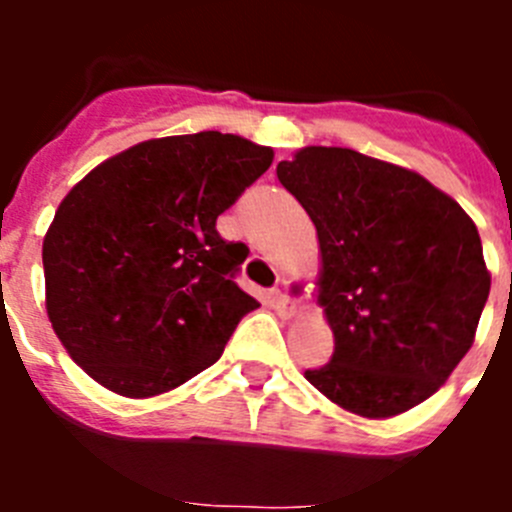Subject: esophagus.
Here are the masks:
<instances>
[{
    "mask_svg": "<svg viewBox=\"0 0 512 512\" xmlns=\"http://www.w3.org/2000/svg\"><path fill=\"white\" fill-rule=\"evenodd\" d=\"M271 302H274L277 312L284 315V318H292V315H295V300H292L284 289H274V292H271Z\"/></svg>",
    "mask_w": 512,
    "mask_h": 512,
    "instance_id": "34e87169",
    "label": "esophagus"
}]
</instances>
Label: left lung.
I'll use <instances>...</instances> for the list:
<instances>
[{"label":"left lung","instance_id":"left-lung-1","mask_svg":"<svg viewBox=\"0 0 512 512\" xmlns=\"http://www.w3.org/2000/svg\"><path fill=\"white\" fill-rule=\"evenodd\" d=\"M277 176L318 230V302L336 338L307 382L364 418L428 400L472 348L490 295L472 217L415 171L351 148H302Z\"/></svg>","mask_w":512,"mask_h":512}]
</instances>
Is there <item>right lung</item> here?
Instances as JSON below:
<instances>
[{"mask_svg":"<svg viewBox=\"0 0 512 512\" xmlns=\"http://www.w3.org/2000/svg\"><path fill=\"white\" fill-rule=\"evenodd\" d=\"M274 151L205 130L138 143L89 171L43 241L45 310L71 359L122 397H153L205 372L259 307L235 274L243 243L217 215Z\"/></svg>","mask_w":512,"mask_h":512,"instance_id":"right-lung-1","label":"right lung"}]
</instances>
